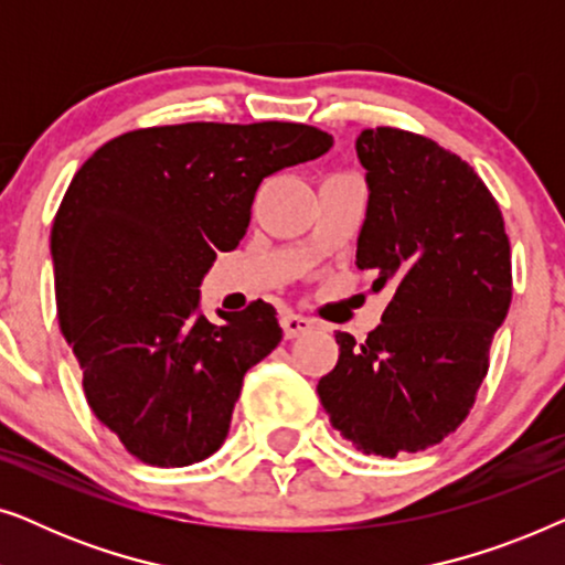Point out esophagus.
<instances>
[{"label": "esophagus", "instance_id": "1", "mask_svg": "<svg viewBox=\"0 0 565 565\" xmlns=\"http://www.w3.org/2000/svg\"><path fill=\"white\" fill-rule=\"evenodd\" d=\"M280 327H282V334L285 339H296L300 334H308V331L313 329V323L306 319V316L300 313H292V311H285L280 316Z\"/></svg>", "mask_w": 565, "mask_h": 565}]
</instances>
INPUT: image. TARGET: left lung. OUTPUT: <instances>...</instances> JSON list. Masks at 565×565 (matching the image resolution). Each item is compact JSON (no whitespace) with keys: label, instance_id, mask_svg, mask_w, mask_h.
Returning <instances> with one entry per match:
<instances>
[{"label":"left lung","instance_id":"1","mask_svg":"<svg viewBox=\"0 0 565 565\" xmlns=\"http://www.w3.org/2000/svg\"><path fill=\"white\" fill-rule=\"evenodd\" d=\"M358 159L370 190L358 267L393 296L362 344L337 331L316 391L339 435L396 458L443 443L473 408L512 303V249L481 177L431 138L367 128Z\"/></svg>","mask_w":565,"mask_h":565}]
</instances>
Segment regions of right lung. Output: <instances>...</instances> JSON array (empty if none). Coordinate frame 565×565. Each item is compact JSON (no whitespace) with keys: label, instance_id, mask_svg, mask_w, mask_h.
I'll use <instances>...</instances> for the list:
<instances>
[{"label":"right lung","instance_id":"add662e5","mask_svg":"<svg viewBox=\"0 0 565 565\" xmlns=\"http://www.w3.org/2000/svg\"><path fill=\"white\" fill-rule=\"evenodd\" d=\"M331 143L303 122H182L113 138L74 174L51 231L61 334L89 408L138 460L182 468L223 445L282 329L265 300L207 321L200 282L244 238L262 180Z\"/></svg>","mask_w":565,"mask_h":565}]
</instances>
